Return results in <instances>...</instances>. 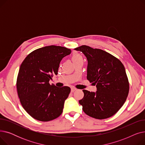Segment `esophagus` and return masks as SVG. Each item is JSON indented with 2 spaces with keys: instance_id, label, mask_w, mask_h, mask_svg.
Returning a JSON list of instances; mask_svg holds the SVG:
<instances>
[{
  "instance_id": "1",
  "label": "esophagus",
  "mask_w": 145,
  "mask_h": 145,
  "mask_svg": "<svg viewBox=\"0 0 145 145\" xmlns=\"http://www.w3.org/2000/svg\"><path fill=\"white\" fill-rule=\"evenodd\" d=\"M76 90V88H73V87L71 88V92H74V91H75Z\"/></svg>"
}]
</instances>
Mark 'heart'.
Instances as JSON below:
<instances>
[{"label":"heart","instance_id":"1","mask_svg":"<svg viewBox=\"0 0 145 145\" xmlns=\"http://www.w3.org/2000/svg\"><path fill=\"white\" fill-rule=\"evenodd\" d=\"M72 60H77V59H79L80 58H82V56L79 55L78 53H73V55H72Z\"/></svg>","mask_w":145,"mask_h":145}]
</instances>
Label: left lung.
Returning <instances> with one entry per match:
<instances>
[{
    "instance_id": "left-lung-1",
    "label": "left lung",
    "mask_w": 145,
    "mask_h": 145,
    "mask_svg": "<svg viewBox=\"0 0 145 145\" xmlns=\"http://www.w3.org/2000/svg\"><path fill=\"white\" fill-rule=\"evenodd\" d=\"M88 60L87 79L96 85V92L83 90L79 101L86 115L97 119L109 118L125 103L129 91L125 68L120 61L103 50L86 45L75 48Z\"/></svg>"
}]
</instances>
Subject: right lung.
<instances>
[{
    "label": "right lung",
    "mask_w": 145,
    "mask_h": 145,
    "mask_svg": "<svg viewBox=\"0 0 145 145\" xmlns=\"http://www.w3.org/2000/svg\"><path fill=\"white\" fill-rule=\"evenodd\" d=\"M71 53L70 49L51 45L35 50L23 61L17 78V92L23 108L33 118L48 121L62 114L71 88L50 85L49 80L57 74L60 61Z\"/></svg>",
    "instance_id": "obj_1"
}]
</instances>
